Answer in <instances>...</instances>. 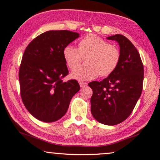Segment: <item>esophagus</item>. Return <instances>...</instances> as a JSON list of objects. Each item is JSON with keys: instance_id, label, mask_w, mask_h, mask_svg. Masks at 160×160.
<instances>
[{"instance_id": "esophagus-1", "label": "esophagus", "mask_w": 160, "mask_h": 160, "mask_svg": "<svg viewBox=\"0 0 160 160\" xmlns=\"http://www.w3.org/2000/svg\"><path fill=\"white\" fill-rule=\"evenodd\" d=\"M80 85L81 88H85V87L88 85V83L85 82H80Z\"/></svg>"}]
</instances>
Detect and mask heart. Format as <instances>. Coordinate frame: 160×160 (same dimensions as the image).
<instances>
[{
	"label": "heart",
	"mask_w": 160,
	"mask_h": 160,
	"mask_svg": "<svg viewBox=\"0 0 160 160\" xmlns=\"http://www.w3.org/2000/svg\"><path fill=\"white\" fill-rule=\"evenodd\" d=\"M63 59L69 69L73 71L84 58L86 63L71 73L78 80H89L98 75L105 78L111 75L119 65L121 53L115 45L94 34H88L78 42L77 49L66 46L63 50Z\"/></svg>",
	"instance_id": "obj_1"
}]
</instances>
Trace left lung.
Returning a JSON list of instances; mask_svg holds the SVG:
<instances>
[{
    "mask_svg": "<svg viewBox=\"0 0 160 160\" xmlns=\"http://www.w3.org/2000/svg\"><path fill=\"white\" fill-rule=\"evenodd\" d=\"M107 39L115 40L119 43L120 63L108 78L101 82L93 81L88 85L93 91V117L106 125H115L129 117L141 97L144 69L140 54L128 38L116 34Z\"/></svg>",
    "mask_w": 160,
    "mask_h": 160,
    "instance_id": "left-lung-1",
    "label": "left lung"
}]
</instances>
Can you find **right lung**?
Returning <instances> with one entry per match:
<instances>
[{
    "label": "right lung",
    "mask_w": 160,
    "mask_h": 160,
    "mask_svg": "<svg viewBox=\"0 0 160 160\" xmlns=\"http://www.w3.org/2000/svg\"><path fill=\"white\" fill-rule=\"evenodd\" d=\"M78 37L67 30L49 31L26 48L19 71L20 94L26 108L38 120L52 122L62 118L80 89L77 80L63 81L68 74L63 50Z\"/></svg>",
    "instance_id": "obj_1"
}]
</instances>
